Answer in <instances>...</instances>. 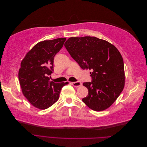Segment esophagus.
<instances>
[{"instance_id":"esophagus-1","label":"esophagus","mask_w":147,"mask_h":147,"mask_svg":"<svg viewBox=\"0 0 147 147\" xmlns=\"http://www.w3.org/2000/svg\"><path fill=\"white\" fill-rule=\"evenodd\" d=\"M71 84L75 87H78L82 85V83L80 82H71Z\"/></svg>"}]
</instances>
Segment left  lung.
<instances>
[{"mask_svg": "<svg viewBox=\"0 0 147 147\" xmlns=\"http://www.w3.org/2000/svg\"><path fill=\"white\" fill-rule=\"evenodd\" d=\"M64 46L81 68L93 71L92 82L83 83L89 90L83 102L95 111L109 108L125 86L124 63L118 50L107 41L93 36L72 37Z\"/></svg>", "mask_w": 147, "mask_h": 147, "instance_id": "obj_1", "label": "left lung"}]
</instances>
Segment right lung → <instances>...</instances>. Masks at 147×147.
Listing matches in <instances>:
<instances>
[{"label": "right lung", "mask_w": 147, "mask_h": 147, "mask_svg": "<svg viewBox=\"0 0 147 147\" xmlns=\"http://www.w3.org/2000/svg\"><path fill=\"white\" fill-rule=\"evenodd\" d=\"M66 38L39 42L21 63L18 79L24 96L33 106L45 109L60 97L62 87L68 83L50 80L53 72L54 57L63 47Z\"/></svg>", "instance_id": "obj_1"}]
</instances>
